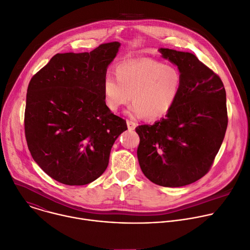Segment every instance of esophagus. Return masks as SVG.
<instances>
[{"mask_svg":"<svg viewBox=\"0 0 250 250\" xmlns=\"http://www.w3.org/2000/svg\"><path fill=\"white\" fill-rule=\"evenodd\" d=\"M136 126H137V124L135 122L127 120V127H128L129 130H134L136 128Z\"/></svg>","mask_w":250,"mask_h":250,"instance_id":"esophagus-1","label":"esophagus"}]
</instances>
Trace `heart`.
Here are the masks:
<instances>
[{
    "instance_id": "heart-1",
    "label": "heart",
    "mask_w": 250,
    "mask_h": 250,
    "mask_svg": "<svg viewBox=\"0 0 250 250\" xmlns=\"http://www.w3.org/2000/svg\"><path fill=\"white\" fill-rule=\"evenodd\" d=\"M114 73L116 79L106 76L102 85L104 103L112 112L131 98L130 115L157 120L170 112L181 93L183 76L173 64L152 59L126 61L116 65Z\"/></svg>"
}]
</instances>
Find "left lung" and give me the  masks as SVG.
Returning a JSON list of instances; mask_svg holds the SVG:
<instances>
[{
  "mask_svg": "<svg viewBox=\"0 0 250 250\" xmlns=\"http://www.w3.org/2000/svg\"><path fill=\"white\" fill-rule=\"evenodd\" d=\"M180 69L177 102L165 118L136 128L137 157L154 184L177 188L203 178L210 169L228 127L227 94L217 74L190 52L160 48Z\"/></svg>",
  "mask_w": 250,
  "mask_h": 250,
  "instance_id": "obj_1",
  "label": "left lung"
}]
</instances>
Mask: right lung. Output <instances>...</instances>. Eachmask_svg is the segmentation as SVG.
Returning a JSON list of instances; mask_svg holds the SVG:
<instances>
[{
    "label": "right lung",
    "mask_w": 250,
    "mask_h": 250,
    "mask_svg": "<svg viewBox=\"0 0 250 250\" xmlns=\"http://www.w3.org/2000/svg\"><path fill=\"white\" fill-rule=\"evenodd\" d=\"M120 42L90 52L57 53L29 83L24 134L35 162L53 180L87 185L106 170L115 140L127 130L103 99V80Z\"/></svg>",
    "instance_id": "obj_1"
}]
</instances>
